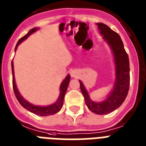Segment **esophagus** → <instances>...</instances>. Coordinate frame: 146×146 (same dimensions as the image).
Here are the masks:
<instances>
[{
	"label": "esophagus",
	"instance_id": "obj_1",
	"mask_svg": "<svg viewBox=\"0 0 146 146\" xmlns=\"http://www.w3.org/2000/svg\"><path fill=\"white\" fill-rule=\"evenodd\" d=\"M70 75H71L72 77H76L78 76V73L76 70H71L70 71Z\"/></svg>",
	"mask_w": 146,
	"mask_h": 146
}]
</instances>
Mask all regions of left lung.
Returning <instances> with one entry per match:
<instances>
[{
    "instance_id": "8db88e82",
    "label": "left lung",
    "mask_w": 146,
    "mask_h": 146,
    "mask_svg": "<svg viewBox=\"0 0 146 146\" xmlns=\"http://www.w3.org/2000/svg\"><path fill=\"white\" fill-rule=\"evenodd\" d=\"M96 25L99 29L100 34L110 47L113 54L115 67L113 88L109 92L106 99L101 102H96L90 98L83 82L79 80V83L81 91L89 110L97 115H106L120 107L127 96L130 83L129 60L128 54L124 49L123 43L118 34L102 23H98Z\"/></svg>"
}]
</instances>
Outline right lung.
Segmentation results:
<instances>
[{"instance_id": "1", "label": "right lung", "mask_w": 146, "mask_h": 146, "mask_svg": "<svg viewBox=\"0 0 146 146\" xmlns=\"http://www.w3.org/2000/svg\"><path fill=\"white\" fill-rule=\"evenodd\" d=\"M38 28H34V29H31L29 32L26 34L24 36H23L21 39L19 40L17 42L16 47H15V50L16 51L17 48V46L20 45V43L26 40L28 37L31 35H32L33 33H35L38 30ZM12 84H13V89L14 92L17 99L18 100L19 103L23 106L24 108L29 110V111H31L32 113L35 114V115H40V116H48V115H54V114L57 113L58 111L62 109L63 106V101H64V95L66 93L67 89H68V84H69L70 80V76L68 74L67 76L65 77L62 82L61 83L60 87H59V90H60V93H59V98H57L56 101L54 102V104H52L50 105H48V106H37V105L32 104L29 103V101H26L25 98H23L20 93L19 92L18 89H17V85H16V82H15V73H14V64L13 62L12 61Z\"/></svg>"}]
</instances>
